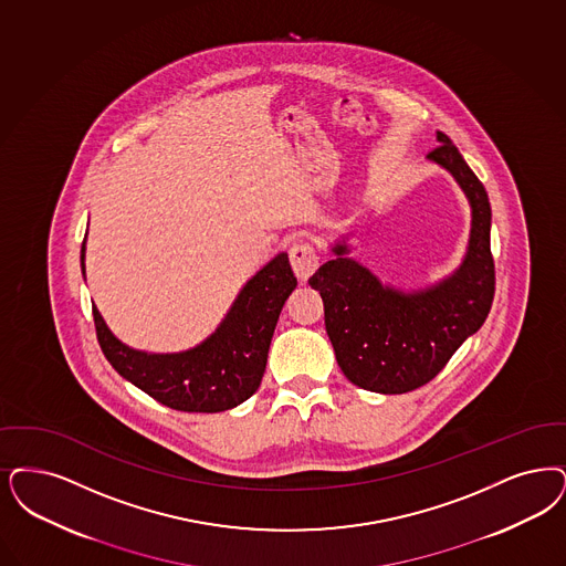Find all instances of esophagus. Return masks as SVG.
I'll return each instance as SVG.
<instances>
[{
  "instance_id": "obj_1",
  "label": "esophagus",
  "mask_w": 566,
  "mask_h": 566,
  "mask_svg": "<svg viewBox=\"0 0 566 566\" xmlns=\"http://www.w3.org/2000/svg\"><path fill=\"white\" fill-rule=\"evenodd\" d=\"M291 265L301 282H305L317 270V254L314 244L296 242L291 247Z\"/></svg>"
}]
</instances>
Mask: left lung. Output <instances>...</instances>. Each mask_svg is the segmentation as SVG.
<instances>
[{"mask_svg":"<svg viewBox=\"0 0 566 566\" xmlns=\"http://www.w3.org/2000/svg\"><path fill=\"white\" fill-rule=\"evenodd\" d=\"M428 158L444 166L472 203V233L461 268L428 291L402 293L347 259L345 242L310 284L324 301V324L343 375L377 394H407L447 366L461 343L474 335L495 296L491 252V203L484 185L461 158L451 138Z\"/></svg>","mask_w":566,"mask_h":566,"instance_id":"obj_1","label":"left lung"}]
</instances>
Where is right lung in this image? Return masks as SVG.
<instances>
[{"label": "right lung", "instance_id": "add662e5", "mask_svg": "<svg viewBox=\"0 0 566 566\" xmlns=\"http://www.w3.org/2000/svg\"><path fill=\"white\" fill-rule=\"evenodd\" d=\"M82 242V272H84ZM296 286L282 252L247 282L221 326L202 345L181 354H145L115 339L92 305L96 339L115 370L164 407L182 412H221L259 389L273 331Z\"/></svg>", "mask_w": 566, "mask_h": 566}]
</instances>
